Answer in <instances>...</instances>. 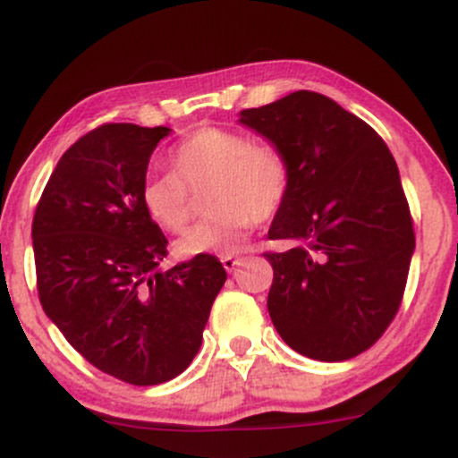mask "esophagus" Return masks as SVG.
<instances>
[{
  "instance_id": "34e87169",
  "label": "esophagus",
  "mask_w": 458,
  "mask_h": 458,
  "mask_svg": "<svg viewBox=\"0 0 458 458\" xmlns=\"http://www.w3.org/2000/svg\"><path fill=\"white\" fill-rule=\"evenodd\" d=\"M245 262V259H239V256H224L222 259V265H224V269L228 271V273H233L236 267H241Z\"/></svg>"
}]
</instances>
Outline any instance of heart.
I'll return each instance as SVG.
<instances>
[{"label": "heart", "instance_id": "heart-1", "mask_svg": "<svg viewBox=\"0 0 458 458\" xmlns=\"http://www.w3.org/2000/svg\"><path fill=\"white\" fill-rule=\"evenodd\" d=\"M172 172L141 182L144 211L167 233H182L191 219V193L211 187L213 213L178 241L182 256L241 251L254 224L280 213L291 191V163L273 144L230 129H199L170 152Z\"/></svg>", "mask_w": 458, "mask_h": 458}]
</instances>
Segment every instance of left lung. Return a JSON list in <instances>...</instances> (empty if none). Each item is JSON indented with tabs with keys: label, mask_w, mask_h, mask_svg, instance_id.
Listing matches in <instances>:
<instances>
[{
	"label": "left lung",
	"mask_w": 458,
	"mask_h": 458,
	"mask_svg": "<svg viewBox=\"0 0 458 458\" xmlns=\"http://www.w3.org/2000/svg\"><path fill=\"white\" fill-rule=\"evenodd\" d=\"M241 123L291 163V191L265 251L277 334L297 353L344 361L364 353L401 308L415 234L396 161L377 131L329 97L297 90L243 109Z\"/></svg>",
	"instance_id": "obj_1"
}]
</instances>
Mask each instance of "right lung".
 <instances>
[{
    "mask_svg": "<svg viewBox=\"0 0 458 458\" xmlns=\"http://www.w3.org/2000/svg\"><path fill=\"white\" fill-rule=\"evenodd\" d=\"M167 127L107 123L57 161L31 224L45 314L94 368L131 386L181 375L225 271L198 254L161 271L167 239L140 199Z\"/></svg>",
    "mask_w": 458,
    "mask_h": 458,
    "instance_id": "right-lung-1",
    "label": "right lung"
}]
</instances>
